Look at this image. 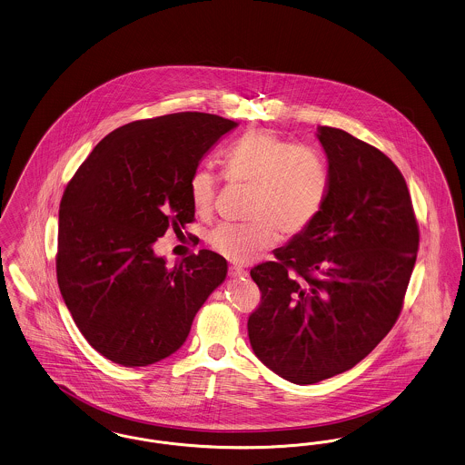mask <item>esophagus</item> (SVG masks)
Returning a JSON list of instances; mask_svg holds the SVG:
<instances>
[{
  "label": "esophagus",
  "mask_w": 465,
  "mask_h": 465,
  "mask_svg": "<svg viewBox=\"0 0 465 465\" xmlns=\"http://www.w3.org/2000/svg\"><path fill=\"white\" fill-rule=\"evenodd\" d=\"M248 272L244 271V269H242V267H234V265H231L229 267V276L231 278H244Z\"/></svg>",
  "instance_id": "1"
}]
</instances>
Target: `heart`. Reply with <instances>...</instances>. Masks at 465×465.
<instances>
[{"mask_svg": "<svg viewBox=\"0 0 465 465\" xmlns=\"http://www.w3.org/2000/svg\"><path fill=\"white\" fill-rule=\"evenodd\" d=\"M231 179L255 183L250 217L253 223H221L210 231V246L229 262L248 263L284 236H297L318 217L326 191V170L320 156L295 147L276 134L262 130L234 142L223 154ZM217 177L200 168L189 182L196 213L212 212Z\"/></svg>", "mask_w": 465, "mask_h": 465, "instance_id": "1", "label": "heart"}]
</instances>
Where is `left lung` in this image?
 Returning a JSON list of instances; mask_svg holds the SVG:
<instances>
[{"mask_svg": "<svg viewBox=\"0 0 465 465\" xmlns=\"http://www.w3.org/2000/svg\"><path fill=\"white\" fill-rule=\"evenodd\" d=\"M323 206L303 232L252 269L262 292L248 320L255 356L293 384L322 382L366 358L396 323L419 227L401 172L351 134L320 126Z\"/></svg>", "mask_w": 465, "mask_h": 465, "instance_id": "obj_1", "label": "left lung"}]
</instances>
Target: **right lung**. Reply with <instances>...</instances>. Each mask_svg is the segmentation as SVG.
Instances as JSON below:
<instances>
[{
    "label": "right lung",
    "instance_id": "1",
    "mask_svg": "<svg viewBox=\"0 0 465 465\" xmlns=\"http://www.w3.org/2000/svg\"><path fill=\"white\" fill-rule=\"evenodd\" d=\"M236 123L175 113L104 137L67 183L59 210L57 282L88 343L123 366L181 349L227 262L200 250L173 267L154 242L193 223L189 182L204 153Z\"/></svg>",
    "mask_w": 465,
    "mask_h": 465
}]
</instances>
